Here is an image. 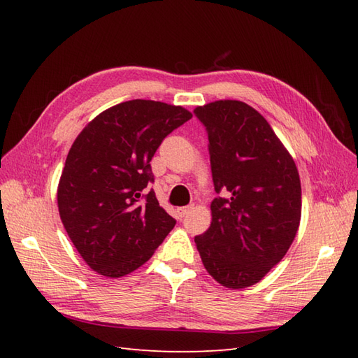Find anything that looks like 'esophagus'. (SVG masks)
Listing matches in <instances>:
<instances>
[{
  "instance_id": "34e87169",
  "label": "esophagus",
  "mask_w": 358,
  "mask_h": 358,
  "mask_svg": "<svg viewBox=\"0 0 358 358\" xmlns=\"http://www.w3.org/2000/svg\"><path fill=\"white\" fill-rule=\"evenodd\" d=\"M191 209H192V206H181V208L177 209V214H178L180 218H183L185 215L189 214V210H191Z\"/></svg>"
}]
</instances>
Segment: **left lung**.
<instances>
[{
	"instance_id": "left-lung-1",
	"label": "left lung",
	"mask_w": 358,
	"mask_h": 358,
	"mask_svg": "<svg viewBox=\"0 0 358 358\" xmlns=\"http://www.w3.org/2000/svg\"><path fill=\"white\" fill-rule=\"evenodd\" d=\"M208 131L212 180L209 229L195 237L209 275L229 289L258 283L281 262L299 231L301 185L294 158L249 104L195 108Z\"/></svg>"
}]
</instances>
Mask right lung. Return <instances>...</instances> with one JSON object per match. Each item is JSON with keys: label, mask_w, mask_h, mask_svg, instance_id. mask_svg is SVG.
<instances>
[{"label": "right lung", "mask_w": 358, "mask_h": 358, "mask_svg": "<svg viewBox=\"0 0 358 358\" xmlns=\"http://www.w3.org/2000/svg\"><path fill=\"white\" fill-rule=\"evenodd\" d=\"M191 118L181 106L131 100L101 112L75 138L57 199L64 229L90 269L124 277L173 229L155 192H141L154 181L150 159L159 144Z\"/></svg>", "instance_id": "1"}]
</instances>
